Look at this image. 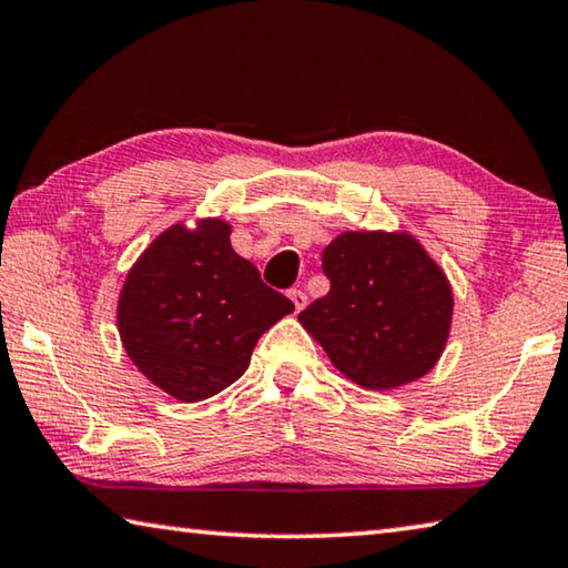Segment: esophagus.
I'll list each match as a JSON object with an SVG mask.
<instances>
[{
    "label": "esophagus",
    "instance_id": "obj_1",
    "mask_svg": "<svg viewBox=\"0 0 568 568\" xmlns=\"http://www.w3.org/2000/svg\"><path fill=\"white\" fill-rule=\"evenodd\" d=\"M291 301H293V305H295V311H303L305 307V303H307V295H305V291H301V287H293L291 293Z\"/></svg>",
    "mask_w": 568,
    "mask_h": 568
}]
</instances>
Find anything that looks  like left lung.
<instances>
[{
	"mask_svg": "<svg viewBox=\"0 0 568 568\" xmlns=\"http://www.w3.org/2000/svg\"><path fill=\"white\" fill-rule=\"evenodd\" d=\"M328 295L297 315L345 378L371 390L434 368L454 315L440 267L406 233H343L323 250Z\"/></svg>",
	"mask_w": 568,
	"mask_h": 568,
	"instance_id": "left-lung-1",
	"label": "left lung"
}]
</instances>
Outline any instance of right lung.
<instances>
[{
    "instance_id": "add662e5",
    "label": "right lung",
    "mask_w": 568,
    "mask_h": 568,
    "mask_svg": "<svg viewBox=\"0 0 568 568\" xmlns=\"http://www.w3.org/2000/svg\"><path fill=\"white\" fill-rule=\"evenodd\" d=\"M230 245V225H172L132 265L120 293L124 351L178 400L215 396L243 376L261 335L293 313Z\"/></svg>"
}]
</instances>
